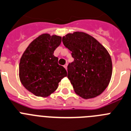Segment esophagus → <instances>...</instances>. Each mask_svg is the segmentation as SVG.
Segmentation results:
<instances>
[{
    "mask_svg": "<svg viewBox=\"0 0 131 131\" xmlns=\"http://www.w3.org/2000/svg\"><path fill=\"white\" fill-rule=\"evenodd\" d=\"M64 68H65L66 70H67V64H64Z\"/></svg>",
    "mask_w": 131,
    "mask_h": 131,
    "instance_id": "esophagus-1",
    "label": "esophagus"
}]
</instances>
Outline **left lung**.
<instances>
[{
  "label": "left lung",
  "mask_w": 131,
  "mask_h": 131,
  "mask_svg": "<svg viewBox=\"0 0 131 131\" xmlns=\"http://www.w3.org/2000/svg\"><path fill=\"white\" fill-rule=\"evenodd\" d=\"M62 43L74 59L67 70L75 93L84 99L100 95L112 75V61L106 49L92 36L80 31L67 34Z\"/></svg>",
  "instance_id": "8db88e82"
}]
</instances>
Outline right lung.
<instances>
[{
	"label": "right lung",
	"mask_w": 131,
	"mask_h": 131,
	"mask_svg": "<svg viewBox=\"0 0 131 131\" xmlns=\"http://www.w3.org/2000/svg\"><path fill=\"white\" fill-rule=\"evenodd\" d=\"M61 43V36L41 34L28 45L20 59V82L36 96L51 95L67 76V70L58 64V58L53 55Z\"/></svg>",
	"instance_id": "1"
}]
</instances>
